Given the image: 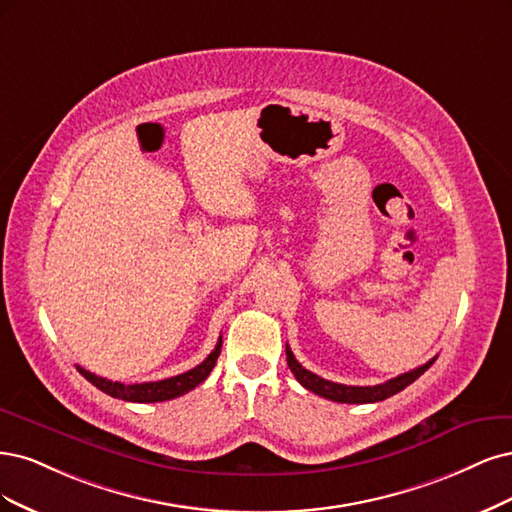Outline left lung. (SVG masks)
Returning <instances> with one entry per match:
<instances>
[{
  "instance_id": "1",
  "label": "left lung",
  "mask_w": 512,
  "mask_h": 512,
  "mask_svg": "<svg viewBox=\"0 0 512 512\" xmlns=\"http://www.w3.org/2000/svg\"><path fill=\"white\" fill-rule=\"evenodd\" d=\"M287 351V364L293 372V376L298 378V383L302 387H306L308 391L321 395V398L325 400H332V402H340V404H372V402H381V400H387L391 398V395H395L398 391L406 389L410 383H415L417 378L430 368L436 357L427 361V364L410 370V372H404L400 376L391 378V381L383 383V385H374V387H351V385H340V383H332V381H325V378L312 374L310 370L302 368V364L298 359L293 357L289 344L285 346Z\"/></svg>"
}]
</instances>
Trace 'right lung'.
<instances>
[{
	"label": "right lung",
	"mask_w": 512,
	"mask_h": 512,
	"mask_svg": "<svg viewBox=\"0 0 512 512\" xmlns=\"http://www.w3.org/2000/svg\"><path fill=\"white\" fill-rule=\"evenodd\" d=\"M221 344L223 338H219L214 351L202 361L200 366H195L193 370L178 374L172 378H163V381H155V383H136V385H123L117 381H108V378L97 376L85 368H78V372L87 378L91 385H95L100 391L112 395V398H119L125 402H140V404H148V402H166V400H174L178 395H185L187 391L195 389L200 383H204L208 374L212 372L214 364L221 355Z\"/></svg>",
	"instance_id": "add662e5"
}]
</instances>
